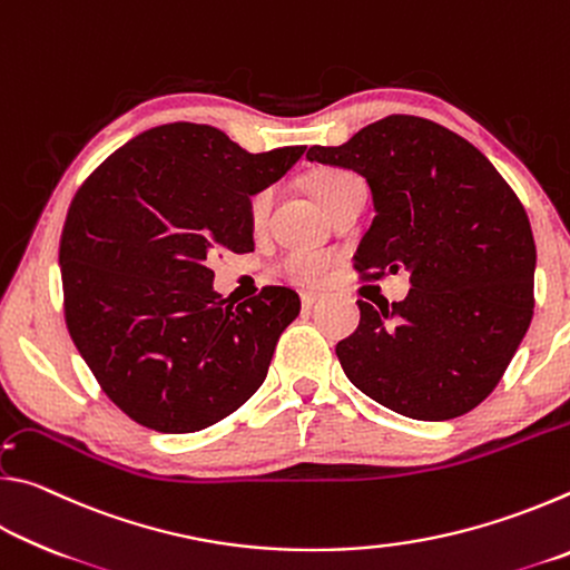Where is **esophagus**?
I'll list each match as a JSON object with an SVG mask.
<instances>
[{"label":"esophagus","instance_id":"obj_1","mask_svg":"<svg viewBox=\"0 0 570 570\" xmlns=\"http://www.w3.org/2000/svg\"><path fill=\"white\" fill-rule=\"evenodd\" d=\"M316 302H320V294H314V292H302V306H304V308H312Z\"/></svg>","mask_w":570,"mask_h":570}]
</instances>
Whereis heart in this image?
Segmentation results:
<instances>
[{"mask_svg": "<svg viewBox=\"0 0 570 570\" xmlns=\"http://www.w3.org/2000/svg\"><path fill=\"white\" fill-rule=\"evenodd\" d=\"M354 178L352 173L346 170H322L316 173L312 178V190L314 196L326 204V200L332 198V193L336 188H342L346 180ZM268 204H272V193L262 190L256 193L254 198H250L248 204V218L254 226H262L264 218L268 214ZM332 264H334V256L326 254V250H316V248H294L288 250V254L282 258V274L292 278L296 284H320L322 278H326V274L332 272Z\"/></svg>", "mask_w": 570, "mask_h": 570, "instance_id": "1", "label": "heart"}]
</instances>
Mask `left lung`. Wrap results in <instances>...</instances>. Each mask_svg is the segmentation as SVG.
Wrapping results in <instances>:
<instances>
[{"mask_svg": "<svg viewBox=\"0 0 570 570\" xmlns=\"http://www.w3.org/2000/svg\"><path fill=\"white\" fill-rule=\"evenodd\" d=\"M306 158L370 183L377 214L354 256L362 278L410 272L402 302H356L360 326L336 344L346 377L412 420L475 410L533 320L535 240L513 188L472 142L414 115Z\"/></svg>", "mask_w": 570, "mask_h": 570, "instance_id": "1", "label": "left lung"}]
</instances>
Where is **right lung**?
<instances>
[{
    "mask_svg": "<svg viewBox=\"0 0 570 570\" xmlns=\"http://www.w3.org/2000/svg\"><path fill=\"white\" fill-rule=\"evenodd\" d=\"M304 150L248 153L210 125L168 122L77 188L60 238L65 322L102 392L142 428L198 432L264 384L298 294L264 286L226 304L208 262L254 250L250 196Z\"/></svg>",
    "mask_w": 570,
    "mask_h": 570,
    "instance_id": "1",
    "label": "right lung"
}]
</instances>
